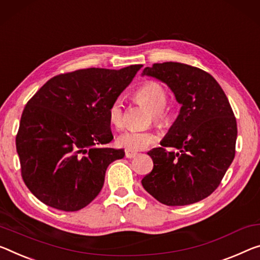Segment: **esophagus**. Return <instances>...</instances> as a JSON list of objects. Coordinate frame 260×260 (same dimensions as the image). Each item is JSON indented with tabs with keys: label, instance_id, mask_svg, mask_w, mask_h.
<instances>
[{
	"label": "esophagus",
	"instance_id": "34e87169",
	"mask_svg": "<svg viewBox=\"0 0 260 260\" xmlns=\"http://www.w3.org/2000/svg\"><path fill=\"white\" fill-rule=\"evenodd\" d=\"M138 153L137 152H133V151H129V150H126L125 151V157L126 158H129V159H131V158H135L136 155H137Z\"/></svg>",
	"mask_w": 260,
	"mask_h": 260
}]
</instances>
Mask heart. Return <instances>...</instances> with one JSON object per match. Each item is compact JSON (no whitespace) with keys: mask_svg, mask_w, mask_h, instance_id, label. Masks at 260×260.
<instances>
[{"mask_svg":"<svg viewBox=\"0 0 260 260\" xmlns=\"http://www.w3.org/2000/svg\"><path fill=\"white\" fill-rule=\"evenodd\" d=\"M136 101L142 103L152 111L153 119L158 124L167 121L166 107L169 95L166 89L157 81H147L135 93ZM108 121L116 129L123 126V106L121 100H115L108 108ZM157 141V135L152 131L129 130L118 136L117 145L129 151H142Z\"/></svg>","mask_w":260,"mask_h":260,"instance_id":"1","label":"heart"}]
</instances>
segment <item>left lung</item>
<instances>
[{
    "label": "left lung",
    "instance_id": "left-lung-1",
    "mask_svg": "<svg viewBox=\"0 0 260 260\" xmlns=\"http://www.w3.org/2000/svg\"><path fill=\"white\" fill-rule=\"evenodd\" d=\"M143 75L165 82L181 105L161 146L147 152L153 169L143 178L144 189L166 206L201 201L235 158L237 123L229 100L209 73L186 63H153Z\"/></svg>",
    "mask_w": 260,
    "mask_h": 260
}]
</instances>
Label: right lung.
<instances>
[{"label":"right lung","mask_w":260,"mask_h":260,"mask_svg":"<svg viewBox=\"0 0 260 260\" xmlns=\"http://www.w3.org/2000/svg\"><path fill=\"white\" fill-rule=\"evenodd\" d=\"M141 69L55 75L27 101L16 150L24 183L46 206L77 211L101 191L108 166L124 157V150L105 146L114 138L108 108Z\"/></svg>","instance_id":"add662e5"}]
</instances>
